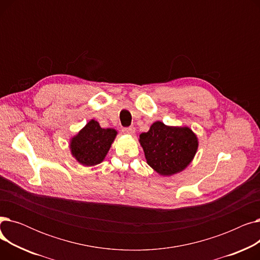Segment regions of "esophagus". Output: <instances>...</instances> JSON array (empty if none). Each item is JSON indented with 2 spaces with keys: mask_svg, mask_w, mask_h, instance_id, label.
<instances>
[{
  "mask_svg": "<svg viewBox=\"0 0 260 260\" xmlns=\"http://www.w3.org/2000/svg\"><path fill=\"white\" fill-rule=\"evenodd\" d=\"M122 132L127 135H134L135 134V127L134 126H129V127H123Z\"/></svg>",
  "mask_w": 260,
  "mask_h": 260,
  "instance_id": "1",
  "label": "esophagus"
}]
</instances>
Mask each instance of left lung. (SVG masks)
<instances>
[{
	"instance_id": "8db88e82",
	"label": "left lung",
	"mask_w": 260,
	"mask_h": 260,
	"mask_svg": "<svg viewBox=\"0 0 260 260\" xmlns=\"http://www.w3.org/2000/svg\"><path fill=\"white\" fill-rule=\"evenodd\" d=\"M147 165L163 176L184 170L193 160L198 141L188 127H172L157 121L140 135Z\"/></svg>"
}]
</instances>
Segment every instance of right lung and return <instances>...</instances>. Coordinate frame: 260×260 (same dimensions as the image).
<instances>
[{
    "label": "right lung",
    "instance_id": "1",
    "mask_svg": "<svg viewBox=\"0 0 260 260\" xmlns=\"http://www.w3.org/2000/svg\"><path fill=\"white\" fill-rule=\"evenodd\" d=\"M117 132L102 128L94 120L89 121L71 142L72 153L83 166H95L104 159Z\"/></svg>",
    "mask_w": 260,
    "mask_h": 260
}]
</instances>
